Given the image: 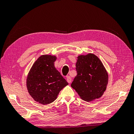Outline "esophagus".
Segmentation results:
<instances>
[{
	"label": "esophagus",
	"mask_w": 134,
	"mask_h": 134,
	"mask_svg": "<svg viewBox=\"0 0 134 134\" xmlns=\"http://www.w3.org/2000/svg\"><path fill=\"white\" fill-rule=\"evenodd\" d=\"M66 80L68 83H70L71 82V78L70 76H68L66 77Z\"/></svg>",
	"instance_id": "1"
}]
</instances>
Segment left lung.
I'll use <instances>...</instances> for the list:
<instances>
[{
    "label": "left lung",
    "mask_w": 134,
    "mask_h": 134,
    "mask_svg": "<svg viewBox=\"0 0 134 134\" xmlns=\"http://www.w3.org/2000/svg\"><path fill=\"white\" fill-rule=\"evenodd\" d=\"M76 75L71 86L82 99L90 102L102 96L108 83V74L103 64L95 55L78 57Z\"/></svg>",
    "instance_id": "8db88e82"
}]
</instances>
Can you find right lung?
<instances>
[{
	"label": "right lung",
	"mask_w": 134,
	"mask_h": 134,
	"mask_svg": "<svg viewBox=\"0 0 134 134\" xmlns=\"http://www.w3.org/2000/svg\"><path fill=\"white\" fill-rule=\"evenodd\" d=\"M56 58L42 55L36 61L27 79L30 94L36 102L47 104L54 102L68 83L54 66Z\"/></svg>",
	"instance_id": "right-lung-1"
}]
</instances>
